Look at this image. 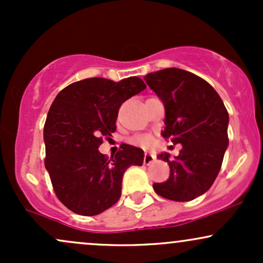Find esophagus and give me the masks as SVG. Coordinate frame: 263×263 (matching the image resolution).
<instances>
[{
    "label": "esophagus",
    "instance_id": "34e87169",
    "mask_svg": "<svg viewBox=\"0 0 263 263\" xmlns=\"http://www.w3.org/2000/svg\"><path fill=\"white\" fill-rule=\"evenodd\" d=\"M156 157L153 155H151V153H144V157H143V163L144 164H151V163L155 162Z\"/></svg>",
    "mask_w": 263,
    "mask_h": 263
}]
</instances>
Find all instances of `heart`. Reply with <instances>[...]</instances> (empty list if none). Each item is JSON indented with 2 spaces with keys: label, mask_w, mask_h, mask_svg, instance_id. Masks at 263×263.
I'll return each instance as SVG.
<instances>
[{
  "label": "heart",
  "mask_w": 263,
  "mask_h": 263,
  "mask_svg": "<svg viewBox=\"0 0 263 263\" xmlns=\"http://www.w3.org/2000/svg\"><path fill=\"white\" fill-rule=\"evenodd\" d=\"M153 138L148 135H140L135 136V137L131 138V143H134L135 146H140L142 148H148V147L152 144Z\"/></svg>",
  "instance_id": "b5f03b06"
}]
</instances>
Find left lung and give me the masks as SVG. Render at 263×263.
<instances>
[{"instance_id": "obj_1", "label": "left lung", "mask_w": 263, "mask_h": 263, "mask_svg": "<svg viewBox=\"0 0 263 263\" xmlns=\"http://www.w3.org/2000/svg\"><path fill=\"white\" fill-rule=\"evenodd\" d=\"M144 80L164 104L162 136L182 144L173 161L168 153L158 155L171 173L153 189L170 200H193L210 189L221 168L229 144L228 110L215 89L190 71L167 68L147 74Z\"/></svg>"}]
</instances>
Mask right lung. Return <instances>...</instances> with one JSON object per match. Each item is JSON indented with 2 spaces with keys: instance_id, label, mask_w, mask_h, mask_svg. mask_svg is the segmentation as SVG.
<instances>
[{
  "instance_id": "add662e5",
  "label": "right lung",
  "mask_w": 263,
  "mask_h": 263,
  "mask_svg": "<svg viewBox=\"0 0 263 263\" xmlns=\"http://www.w3.org/2000/svg\"><path fill=\"white\" fill-rule=\"evenodd\" d=\"M144 89L137 77L117 83L89 78L64 87L54 99L44 125L45 168L55 195L75 214L98 215L116 204L123 173L143 163V151L137 147L122 143L110 159L99 147L116 131L121 105Z\"/></svg>"
}]
</instances>
